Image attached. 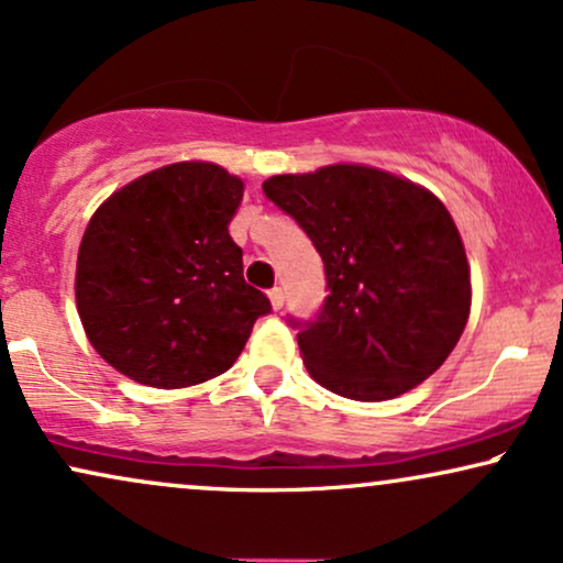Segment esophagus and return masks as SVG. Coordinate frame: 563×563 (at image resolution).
I'll return each mask as SVG.
<instances>
[{"instance_id":"esophagus-1","label":"esophagus","mask_w":563,"mask_h":563,"mask_svg":"<svg viewBox=\"0 0 563 563\" xmlns=\"http://www.w3.org/2000/svg\"><path fill=\"white\" fill-rule=\"evenodd\" d=\"M268 297H271V308L274 310H282V305H284V289L282 287H274L268 292Z\"/></svg>"}]
</instances>
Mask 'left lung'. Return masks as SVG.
I'll list each match as a JSON object with an SVG mask.
<instances>
[{
    "label": "left lung",
    "mask_w": 563,
    "mask_h": 563,
    "mask_svg": "<svg viewBox=\"0 0 563 563\" xmlns=\"http://www.w3.org/2000/svg\"><path fill=\"white\" fill-rule=\"evenodd\" d=\"M263 192L300 224L325 268L318 316L289 318L310 376L339 397L384 401L439 371L473 300L446 206L360 164L271 177Z\"/></svg>",
    "instance_id": "1"
}]
</instances>
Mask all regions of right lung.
<instances>
[{
    "mask_svg": "<svg viewBox=\"0 0 563 563\" xmlns=\"http://www.w3.org/2000/svg\"><path fill=\"white\" fill-rule=\"evenodd\" d=\"M242 190L217 164L179 162L124 185L88 221L75 300L93 350L122 376L154 388L217 378L271 313L229 238Z\"/></svg>",
    "mask_w": 563,
    "mask_h": 563,
    "instance_id": "add662e5",
    "label": "right lung"
}]
</instances>
